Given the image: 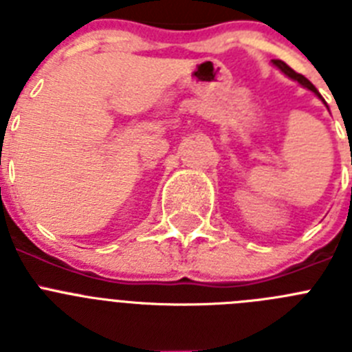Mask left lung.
<instances>
[{
	"label": "left lung",
	"instance_id": "8db88e82",
	"mask_svg": "<svg viewBox=\"0 0 352 352\" xmlns=\"http://www.w3.org/2000/svg\"><path fill=\"white\" fill-rule=\"evenodd\" d=\"M273 63H275V65H276V67L280 68V70H282V72H284L285 76H289V77H291V79L298 80V82H300V84H301V86H305V88H309V89H310V91H314V93H316V95H317V96H319V98H322V96H321V95H319V91H317V89H316V86H314V84H312V82H310V80H309V79H307V77H303V76H301V74H296V72L292 70V68H291V67H287V65H285V63H284V61H280V60H273Z\"/></svg>",
	"mask_w": 352,
	"mask_h": 352
}]
</instances>
